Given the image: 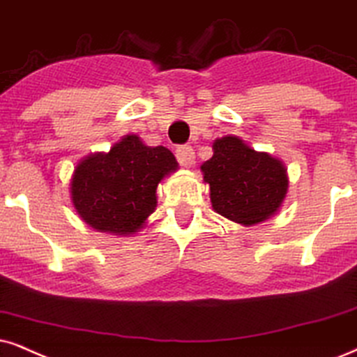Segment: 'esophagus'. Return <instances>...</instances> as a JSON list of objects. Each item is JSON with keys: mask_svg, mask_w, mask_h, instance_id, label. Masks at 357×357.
<instances>
[{"mask_svg": "<svg viewBox=\"0 0 357 357\" xmlns=\"http://www.w3.org/2000/svg\"><path fill=\"white\" fill-rule=\"evenodd\" d=\"M176 158H178L179 165L186 166V168H191L194 165V160H196V155H194V150L189 145H181L176 148Z\"/></svg>", "mask_w": 357, "mask_h": 357, "instance_id": "obj_1", "label": "esophagus"}]
</instances>
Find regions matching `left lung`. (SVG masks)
<instances>
[{
    "instance_id": "left-lung-1",
    "label": "left lung",
    "mask_w": 357,
    "mask_h": 357,
    "mask_svg": "<svg viewBox=\"0 0 357 357\" xmlns=\"http://www.w3.org/2000/svg\"><path fill=\"white\" fill-rule=\"evenodd\" d=\"M201 166L214 211L237 224L252 225L280 209L288 191L287 169L268 153H257L241 138L224 137Z\"/></svg>"
}]
</instances>
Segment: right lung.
<instances>
[{
  "instance_id": "1",
  "label": "right lung",
  "mask_w": 357,
  "mask_h": 357,
  "mask_svg": "<svg viewBox=\"0 0 357 357\" xmlns=\"http://www.w3.org/2000/svg\"><path fill=\"white\" fill-rule=\"evenodd\" d=\"M178 169L168 148L145 146L126 135L110 151L80 161L70 192L79 215L102 232H137L155 212L158 183Z\"/></svg>"
}]
</instances>
